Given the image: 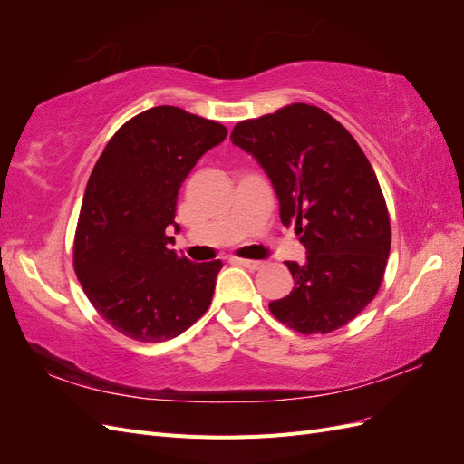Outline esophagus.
<instances>
[{
    "label": "esophagus",
    "instance_id": "obj_1",
    "mask_svg": "<svg viewBox=\"0 0 464 464\" xmlns=\"http://www.w3.org/2000/svg\"><path fill=\"white\" fill-rule=\"evenodd\" d=\"M237 265H242V266H246V269H251V271H257V269H261L263 266V263L261 261H256V259H234Z\"/></svg>",
    "mask_w": 464,
    "mask_h": 464
}]
</instances>
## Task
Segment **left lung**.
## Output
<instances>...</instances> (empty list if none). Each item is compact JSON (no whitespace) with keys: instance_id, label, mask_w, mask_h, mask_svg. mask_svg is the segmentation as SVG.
Wrapping results in <instances>:
<instances>
[{"instance_id":"obj_1","label":"left lung","mask_w":464,"mask_h":464,"mask_svg":"<svg viewBox=\"0 0 464 464\" xmlns=\"http://www.w3.org/2000/svg\"><path fill=\"white\" fill-rule=\"evenodd\" d=\"M276 191L280 220L294 227L305 263L286 261L294 288L269 304L302 334H327L353 321L382 286L391 251L383 191L366 154L325 110L294 102L232 130Z\"/></svg>"}]
</instances>
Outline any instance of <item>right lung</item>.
Returning <instances> with one entry per match:
<instances>
[{"label":"right lung","mask_w":464,"mask_h":464,"mask_svg":"<svg viewBox=\"0 0 464 464\" xmlns=\"http://www.w3.org/2000/svg\"><path fill=\"white\" fill-rule=\"evenodd\" d=\"M227 133L218 121L157 106L125 121L92 168L75 232V275L98 315L133 341L174 339L213 300L222 261L178 256L166 228L179 230L178 191Z\"/></svg>","instance_id":"obj_1"}]
</instances>
